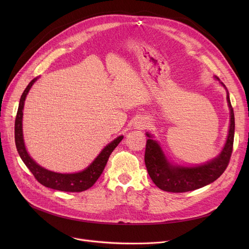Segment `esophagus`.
I'll list each match as a JSON object with an SVG mask.
<instances>
[{
	"instance_id": "obj_1",
	"label": "esophagus",
	"mask_w": 249,
	"mask_h": 249,
	"mask_svg": "<svg viewBox=\"0 0 249 249\" xmlns=\"http://www.w3.org/2000/svg\"><path fill=\"white\" fill-rule=\"evenodd\" d=\"M135 128L136 129H144L147 127L148 125V121L145 120L144 118H140V119H138L136 122H135Z\"/></svg>"
}]
</instances>
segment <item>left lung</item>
I'll list each match as a JSON object with an SVG mask.
<instances>
[{"mask_svg":"<svg viewBox=\"0 0 249 249\" xmlns=\"http://www.w3.org/2000/svg\"><path fill=\"white\" fill-rule=\"evenodd\" d=\"M217 80L219 81L218 77ZM221 85L226 89L223 83H221ZM227 102L230 110V126L226 143L217 158L204 164L182 166L171 163L165 158L158 141L152 139V135L146 133L148 139L146 141L144 161L148 175L155 186L165 192L185 193L211 184L224 173L232 154L235 130L234 112L228 90Z\"/></svg>","mask_w":249,"mask_h":249,"instance_id":"obj_1","label":"left lung"}]
</instances>
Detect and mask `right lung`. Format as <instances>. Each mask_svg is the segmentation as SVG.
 <instances>
[{
    "label": "right lung",
    "mask_w": 249,
    "mask_h": 249,
    "mask_svg": "<svg viewBox=\"0 0 249 249\" xmlns=\"http://www.w3.org/2000/svg\"><path fill=\"white\" fill-rule=\"evenodd\" d=\"M38 77L33 78L29 83L27 88L25 89L23 94L20 99L19 108L17 111V116L15 120V143L20 155L21 160L25 163V165L29 168V171L33 174L34 178L40 182L44 187L62 191V192H83L89 189L93 186L97 179L102 175L105 166L107 164L109 160V156L111 155L112 151L119 144L123 136L117 137L114 139L108 145L105 146V148L100 152V154L95 159V160L91 162L86 169L80 173L74 174H58L48 171V169L37 164L28 154L27 150L25 147V143L23 139V130H22V118H23V108L26 96L28 95L29 90L32 85L37 81Z\"/></svg>",
    "instance_id": "add662e5"
}]
</instances>
